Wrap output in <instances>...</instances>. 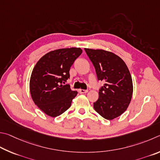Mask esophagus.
<instances>
[{"instance_id":"esophagus-1","label":"esophagus","mask_w":160,"mask_h":160,"mask_svg":"<svg viewBox=\"0 0 160 160\" xmlns=\"http://www.w3.org/2000/svg\"><path fill=\"white\" fill-rule=\"evenodd\" d=\"M88 91V90H83V89H78V92L80 93H86Z\"/></svg>"}]
</instances>
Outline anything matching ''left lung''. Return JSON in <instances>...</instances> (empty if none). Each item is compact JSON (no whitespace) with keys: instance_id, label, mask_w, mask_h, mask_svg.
<instances>
[{"instance_id":"1","label":"left lung","mask_w":160,"mask_h":160,"mask_svg":"<svg viewBox=\"0 0 160 160\" xmlns=\"http://www.w3.org/2000/svg\"><path fill=\"white\" fill-rule=\"evenodd\" d=\"M84 50L96 69L98 79L105 82L93 108L105 119L112 120L124 113L131 102L133 82L130 72L124 60L113 52Z\"/></svg>"}]
</instances>
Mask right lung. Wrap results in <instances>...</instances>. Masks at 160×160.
Here are the masks:
<instances>
[{
    "mask_svg": "<svg viewBox=\"0 0 160 160\" xmlns=\"http://www.w3.org/2000/svg\"><path fill=\"white\" fill-rule=\"evenodd\" d=\"M82 53L80 48L52 50L36 64L32 72L29 90L33 102L52 117L60 115L71 106L77 91L62 82L69 78L70 67Z\"/></svg>",
    "mask_w": 160,
    "mask_h": 160,
    "instance_id": "obj_1",
    "label": "right lung"
}]
</instances>
